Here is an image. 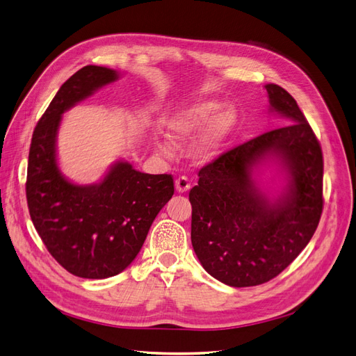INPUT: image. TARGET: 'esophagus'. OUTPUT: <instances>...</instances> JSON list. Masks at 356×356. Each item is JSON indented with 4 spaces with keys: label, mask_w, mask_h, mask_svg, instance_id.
<instances>
[{
    "label": "esophagus",
    "mask_w": 356,
    "mask_h": 356,
    "mask_svg": "<svg viewBox=\"0 0 356 356\" xmlns=\"http://www.w3.org/2000/svg\"><path fill=\"white\" fill-rule=\"evenodd\" d=\"M175 185H176V191H177L179 193L188 192V191L191 189V183H189V180H188V177H186V176H181V177L176 179Z\"/></svg>",
    "instance_id": "1"
}]
</instances>
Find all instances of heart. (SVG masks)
Returning a JSON list of instances; mask_svg holds the SVG:
<instances>
[{"label": "heart", "instance_id": "heart-1", "mask_svg": "<svg viewBox=\"0 0 356 356\" xmlns=\"http://www.w3.org/2000/svg\"><path fill=\"white\" fill-rule=\"evenodd\" d=\"M220 108L218 101L209 99L177 111L167 123L168 138L173 142H186L205 128L193 143L192 152L200 160H211L238 123V115L232 107H222L221 111Z\"/></svg>", "mask_w": 356, "mask_h": 356}]
</instances>
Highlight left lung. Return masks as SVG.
<instances>
[{
	"instance_id": "obj_1",
	"label": "left lung",
	"mask_w": 356,
	"mask_h": 356,
	"mask_svg": "<svg viewBox=\"0 0 356 356\" xmlns=\"http://www.w3.org/2000/svg\"><path fill=\"white\" fill-rule=\"evenodd\" d=\"M270 110L287 126L236 147L200 170L189 192L191 239L202 267L221 283L249 287L270 282L302 252L323 213V152L304 113L282 86L266 85ZM277 161L288 186L270 202L253 168Z\"/></svg>"
}]
</instances>
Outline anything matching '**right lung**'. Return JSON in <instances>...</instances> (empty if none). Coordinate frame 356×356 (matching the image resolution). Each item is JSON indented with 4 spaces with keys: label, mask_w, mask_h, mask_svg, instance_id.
<instances>
[{
    "label": "right lung",
    "mask_w": 356,
    "mask_h": 356,
    "mask_svg": "<svg viewBox=\"0 0 356 356\" xmlns=\"http://www.w3.org/2000/svg\"><path fill=\"white\" fill-rule=\"evenodd\" d=\"M113 69L85 65L65 81L38 122L29 149L26 198L48 252L69 273L107 279L136 258L156 214L175 193L171 175H148L117 161L95 185H74L57 164L63 113L117 81Z\"/></svg>",
    "instance_id": "obj_1"
}]
</instances>
